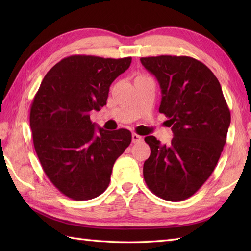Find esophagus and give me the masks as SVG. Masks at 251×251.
I'll return each mask as SVG.
<instances>
[{
  "mask_svg": "<svg viewBox=\"0 0 251 251\" xmlns=\"http://www.w3.org/2000/svg\"><path fill=\"white\" fill-rule=\"evenodd\" d=\"M131 138H132V142L134 143H137V142H140L143 138L141 136H139L138 134H132L131 135Z\"/></svg>",
  "mask_w": 251,
  "mask_h": 251,
  "instance_id": "obj_1",
  "label": "esophagus"
}]
</instances>
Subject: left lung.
I'll return each instance as SVG.
<instances>
[{
  "instance_id": "obj_1",
  "label": "left lung",
  "mask_w": 251,
  "mask_h": 251,
  "mask_svg": "<svg viewBox=\"0 0 251 251\" xmlns=\"http://www.w3.org/2000/svg\"><path fill=\"white\" fill-rule=\"evenodd\" d=\"M162 89L159 112L168 117L174 138L162 146L154 136L145 141L151 155L143 178L156 196L169 201L189 199L206 182L226 145L231 113L215 74L188 56L140 58Z\"/></svg>"
}]
</instances>
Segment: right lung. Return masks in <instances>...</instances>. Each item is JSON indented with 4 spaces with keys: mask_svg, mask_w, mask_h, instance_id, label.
<instances>
[{
    "mask_svg": "<svg viewBox=\"0 0 251 251\" xmlns=\"http://www.w3.org/2000/svg\"><path fill=\"white\" fill-rule=\"evenodd\" d=\"M130 63L131 57H66L46 73L34 96L30 127L35 152L47 178L69 199L102 194L115 161L130 145L129 130L96 132L89 114L106 104L112 82Z\"/></svg>",
    "mask_w": 251,
    "mask_h": 251,
    "instance_id": "1",
    "label": "right lung"
}]
</instances>
